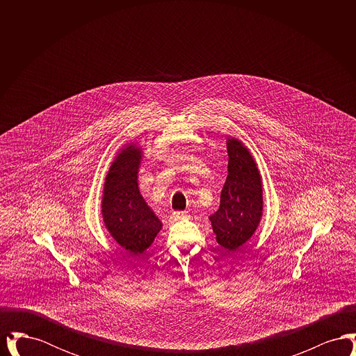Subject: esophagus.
<instances>
[{
	"label": "esophagus",
	"instance_id": "34e87169",
	"mask_svg": "<svg viewBox=\"0 0 356 356\" xmlns=\"http://www.w3.org/2000/svg\"><path fill=\"white\" fill-rule=\"evenodd\" d=\"M173 220L177 221V220H181V219H184V218H186V212H173Z\"/></svg>",
	"mask_w": 356,
	"mask_h": 356
}]
</instances>
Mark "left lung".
Masks as SVG:
<instances>
[{
  "label": "left lung",
  "instance_id": "8db88e82",
  "mask_svg": "<svg viewBox=\"0 0 356 356\" xmlns=\"http://www.w3.org/2000/svg\"><path fill=\"white\" fill-rule=\"evenodd\" d=\"M228 175L220 207L209 216L222 248L236 251L257 229L263 216V181L251 151L236 137L227 138Z\"/></svg>",
  "mask_w": 356,
  "mask_h": 356
}]
</instances>
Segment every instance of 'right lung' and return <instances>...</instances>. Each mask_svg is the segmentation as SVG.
Here are the masks:
<instances>
[{
	"mask_svg": "<svg viewBox=\"0 0 356 356\" xmlns=\"http://www.w3.org/2000/svg\"><path fill=\"white\" fill-rule=\"evenodd\" d=\"M143 148L129 143L121 148L106 172L102 189V215L109 235L132 254L147 251L163 228L138 189Z\"/></svg>",
	"mask_w": 356,
	"mask_h": 356,
	"instance_id": "right-lung-1",
	"label": "right lung"
}]
</instances>
